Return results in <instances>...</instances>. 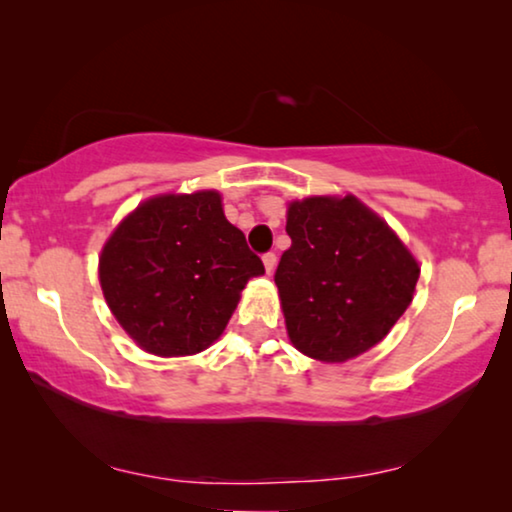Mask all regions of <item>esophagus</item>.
Wrapping results in <instances>:
<instances>
[{
	"label": "esophagus",
	"instance_id": "obj_1",
	"mask_svg": "<svg viewBox=\"0 0 512 512\" xmlns=\"http://www.w3.org/2000/svg\"><path fill=\"white\" fill-rule=\"evenodd\" d=\"M263 265H265V272L272 275V272H275V265H277V254H272V251L263 254Z\"/></svg>",
	"mask_w": 512,
	"mask_h": 512
}]
</instances>
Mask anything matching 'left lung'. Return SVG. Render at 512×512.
<instances>
[{"label":"left lung","mask_w":512,"mask_h":512,"mask_svg":"<svg viewBox=\"0 0 512 512\" xmlns=\"http://www.w3.org/2000/svg\"><path fill=\"white\" fill-rule=\"evenodd\" d=\"M275 284L300 352L347 361L377 345L412 303L419 265L359 200L307 198L286 216Z\"/></svg>","instance_id":"1"}]
</instances>
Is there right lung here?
<instances>
[{"label":"right lung","instance_id":"1","mask_svg":"<svg viewBox=\"0 0 512 512\" xmlns=\"http://www.w3.org/2000/svg\"><path fill=\"white\" fill-rule=\"evenodd\" d=\"M263 261L221 209V195H163L139 205L104 244V298L132 340L158 356L207 349Z\"/></svg>","mask_w":512,"mask_h":512}]
</instances>
